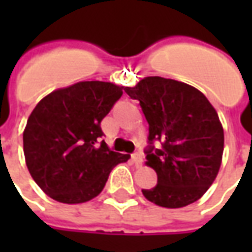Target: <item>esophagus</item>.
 <instances>
[{"label":"esophagus","mask_w":252,"mask_h":252,"mask_svg":"<svg viewBox=\"0 0 252 252\" xmlns=\"http://www.w3.org/2000/svg\"><path fill=\"white\" fill-rule=\"evenodd\" d=\"M132 162L135 163L136 167H140L143 163V157L140 154H133V155H132Z\"/></svg>","instance_id":"1"}]
</instances>
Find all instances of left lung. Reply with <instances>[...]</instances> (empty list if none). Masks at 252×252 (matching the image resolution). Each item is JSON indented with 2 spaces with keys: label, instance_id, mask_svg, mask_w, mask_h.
Wrapping results in <instances>:
<instances>
[{
  "label": "left lung",
  "instance_id": "1",
  "mask_svg": "<svg viewBox=\"0 0 252 252\" xmlns=\"http://www.w3.org/2000/svg\"><path fill=\"white\" fill-rule=\"evenodd\" d=\"M139 101L148 123L150 148L146 164L158 184L143 189L155 205L184 208L200 200L221 166L224 129L216 109L198 89L162 77H146L126 88ZM155 140L160 149H154Z\"/></svg>",
  "mask_w": 252,
  "mask_h": 252
}]
</instances>
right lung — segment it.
I'll return each instance as SVG.
<instances>
[{"label":"right lung","mask_w":252,"mask_h":252,"mask_svg":"<svg viewBox=\"0 0 252 252\" xmlns=\"http://www.w3.org/2000/svg\"><path fill=\"white\" fill-rule=\"evenodd\" d=\"M124 86L82 81L47 94L23 132L25 163L47 195L63 204H82L102 191L116 164L129 155L97 144L101 121L123 95Z\"/></svg>","instance_id":"add662e5"}]
</instances>
